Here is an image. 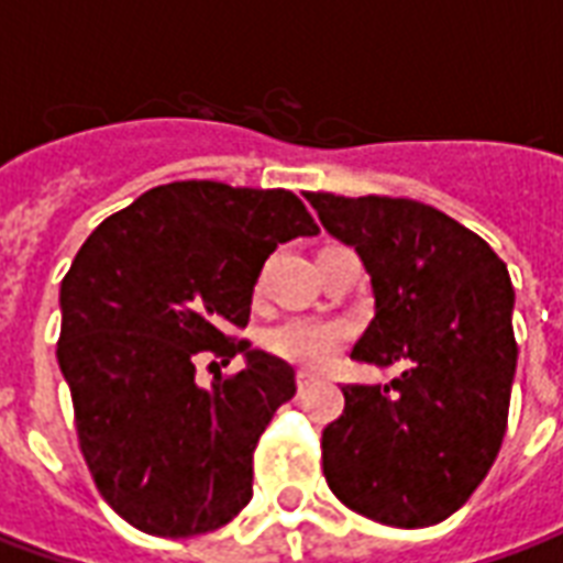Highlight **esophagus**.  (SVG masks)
I'll return each mask as SVG.
<instances>
[{"mask_svg":"<svg viewBox=\"0 0 563 563\" xmlns=\"http://www.w3.org/2000/svg\"><path fill=\"white\" fill-rule=\"evenodd\" d=\"M313 383H319V374H313V371H298V389H307V386H313Z\"/></svg>","mask_w":563,"mask_h":563,"instance_id":"obj_1","label":"esophagus"}]
</instances>
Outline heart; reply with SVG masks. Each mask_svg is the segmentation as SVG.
Wrapping results in <instances>:
<instances>
[{"mask_svg": "<svg viewBox=\"0 0 563 563\" xmlns=\"http://www.w3.org/2000/svg\"><path fill=\"white\" fill-rule=\"evenodd\" d=\"M350 338L353 325L343 319L292 317L265 334V346L283 362H292L307 371H322L343 353Z\"/></svg>", "mask_w": 563, "mask_h": 563, "instance_id": "b5f03b06", "label": "heart"}]
</instances>
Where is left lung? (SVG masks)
Wrapping results in <instances>:
<instances>
[{
	"mask_svg": "<svg viewBox=\"0 0 563 563\" xmlns=\"http://www.w3.org/2000/svg\"><path fill=\"white\" fill-rule=\"evenodd\" d=\"M319 222L365 262L377 313L355 362L407 371L343 386L322 473L343 507L428 528L467 504L507 434L516 374L512 283L479 234L413 198L307 192Z\"/></svg>",
	"mask_w": 563,
	"mask_h": 563,
	"instance_id": "left-lung-1",
	"label": "left lung"
}]
</instances>
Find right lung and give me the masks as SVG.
Instances as JSON below:
<instances>
[{
    "label": "right lung",
    "instance_id": "obj_1",
    "mask_svg": "<svg viewBox=\"0 0 563 563\" xmlns=\"http://www.w3.org/2000/svg\"><path fill=\"white\" fill-rule=\"evenodd\" d=\"M319 225L289 189L177 180L117 210L59 286L56 358L80 455L120 519L153 537H196L253 497V452L295 371L234 331L265 258ZM247 355L213 390L198 361ZM217 365V362H213Z\"/></svg>",
    "mask_w": 563,
    "mask_h": 563
}]
</instances>
